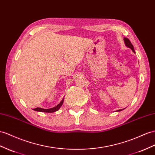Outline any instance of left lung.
<instances>
[{"label": "left lung", "instance_id": "left-lung-1", "mask_svg": "<svg viewBox=\"0 0 155 155\" xmlns=\"http://www.w3.org/2000/svg\"><path fill=\"white\" fill-rule=\"evenodd\" d=\"M124 41L125 45H126L127 47H128L129 48H130L131 50H132L134 53H136V52H135V50H134V46H133V45H132V44L131 43V42L130 41V40H129L128 38H124ZM123 110V109L118 110L117 111H121V110Z\"/></svg>", "mask_w": 155, "mask_h": 155}]
</instances>
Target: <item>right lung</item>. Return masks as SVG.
<instances>
[{"instance_id": "1", "label": "right lung", "mask_w": 155, "mask_h": 155, "mask_svg": "<svg viewBox=\"0 0 155 155\" xmlns=\"http://www.w3.org/2000/svg\"><path fill=\"white\" fill-rule=\"evenodd\" d=\"M63 101H64V100H61V101L59 103V104L56 105L55 107H54L53 108H51V109H42V108H39V107H37V108H35L33 110H36V111H39V112H45V113H54V112H55L57 111V110H59V109L61 107V105H63Z\"/></svg>"}]
</instances>
